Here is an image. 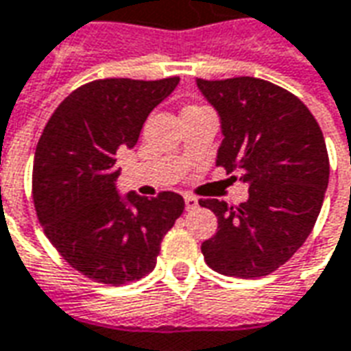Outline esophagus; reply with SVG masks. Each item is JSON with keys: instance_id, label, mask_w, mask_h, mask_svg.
Instances as JSON below:
<instances>
[{"instance_id": "1", "label": "esophagus", "mask_w": 351, "mask_h": 351, "mask_svg": "<svg viewBox=\"0 0 351 351\" xmlns=\"http://www.w3.org/2000/svg\"><path fill=\"white\" fill-rule=\"evenodd\" d=\"M184 203H186V209L188 210L195 209V207L199 205V203H197V197H193V195H190V193H188V195H184Z\"/></svg>"}]
</instances>
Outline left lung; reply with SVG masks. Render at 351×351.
<instances>
[{
    "mask_svg": "<svg viewBox=\"0 0 351 351\" xmlns=\"http://www.w3.org/2000/svg\"><path fill=\"white\" fill-rule=\"evenodd\" d=\"M197 87L222 119L217 165L249 184L239 205L199 199L218 218L217 234L201 243L203 258L222 276H268L302 247L319 217L329 182L325 138L302 100L276 83L197 77Z\"/></svg>",
    "mask_w": 351,
    "mask_h": 351,
    "instance_id": "obj_1",
    "label": "left lung"
}]
</instances>
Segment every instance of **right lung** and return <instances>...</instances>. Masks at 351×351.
<instances>
[{"mask_svg": "<svg viewBox=\"0 0 351 351\" xmlns=\"http://www.w3.org/2000/svg\"><path fill=\"white\" fill-rule=\"evenodd\" d=\"M180 82L95 80L70 93L39 136L32 195L43 232L73 269L125 285L156 268L161 239L184 210L182 195L134 192L125 203L114 180L117 148H133L154 108Z\"/></svg>", "mask_w": 351, "mask_h": 351, "instance_id": "add662e5", "label": "right lung"}]
</instances>
